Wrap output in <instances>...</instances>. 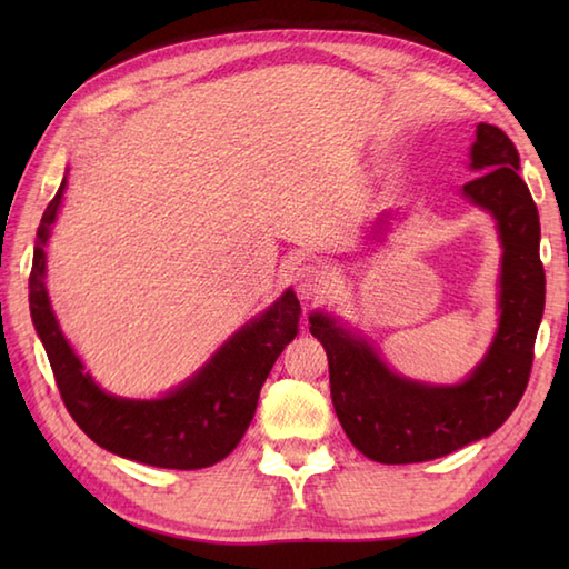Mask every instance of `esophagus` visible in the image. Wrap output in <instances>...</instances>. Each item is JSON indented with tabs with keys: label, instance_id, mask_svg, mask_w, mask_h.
<instances>
[{
	"label": "esophagus",
	"instance_id": "obj_1",
	"mask_svg": "<svg viewBox=\"0 0 569 569\" xmlns=\"http://www.w3.org/2000/svg\"><path fill=\"white\" fill-rule=\"evenodd\" d=\"M332 276L328 269H322L318 263H306L296 271V291L303 300L322 298L330 291Z\"/></svg>",
	"mask_w": 569,
	"mask_h": 569
}]
</instances>
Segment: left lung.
Here are the masks:
<instances>
[{
  "label": "left lung",
  "instance_id": "left-lung-1",
  "mask_svg": "<svg viewBox=\"0 0 569 569\" xmlns=\"http://www.w3.org/2000/svg\"><path fill=\"white\" fill-rule=\"evenodd\" d=\"M469 168L479 173L462 198L487 210L501 244L499 328L469 377L459 383L408 379L386 365L365 335L330 312H310V332L330 365L335 413L361 455L381 465H413L489 438L521 401L546 308L540 220L518 176L513 141L493 124H477ZM396 214L381 212L369 239L383 241Z\"/></svg>",
  "mask_w": 569,
  "mask_h": 569
}]
</instances>
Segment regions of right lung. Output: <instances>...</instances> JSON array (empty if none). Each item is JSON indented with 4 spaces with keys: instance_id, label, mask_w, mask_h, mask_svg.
Segmentation results:
<instances>
[{
    "instance_id": "right-lung-1",
    "label": "right lung",
    "mask_w": 569,
    "mask_h": 569,
    "mask_svg": "<svg viewBox=\"0 0 569 569\" xmlns=\"http://www.w3.org/2000/svg\"><path fill=\"white\" fill-rule=\"evenodd\" d=\"M66 183L63 178L36 232L29 308L68 413L92 442L131 462L163 469L217 465L244 438L273 361L298 335L300 303L293 288H286L281 298L241 325L176 389L159 398L107 393L72 352L46 288V247Z\"/></svg>"
}]
</instances>
